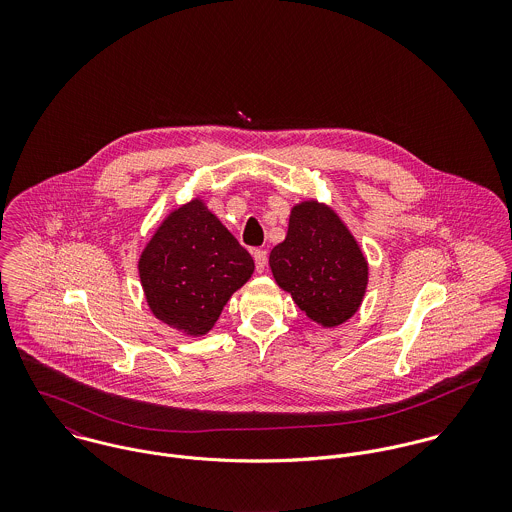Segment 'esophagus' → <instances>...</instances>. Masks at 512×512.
Here are the masks:
<instances>
[{
  "label": "esophagus",
  "instance_id": "1",
  "mask_svg": "<svg viewBox=\"0 0 512 512\" xmlns=\"http://www.w3.org/2000/svg\"><path fill=\"white\" fill-rule=\"evenodd\" d=\"M252 256H254V264H256V272H264L266 270V264H268V252L266 250H260V248H256L254 252H252Z\"/></svg>",
  "mask_w": 512,
  "mask_h": 512
}]
</instances>
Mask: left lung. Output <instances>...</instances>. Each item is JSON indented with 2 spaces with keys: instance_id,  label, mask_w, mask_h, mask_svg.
<instances>
[{
  "instance_id": "obj_1",
  "label": "left lung",
  "mask_w": 512,
  "mask_h": 512,
  "mask_svg": "<svg viewBox=\"0 0 512 512\" xmlns=\"http://www.w3.org/2000/svg\"><path fill=\"white\" fill-rule=\"evenodd\" d=\"M270 268L278 286L323 327L351 319L368 282L357 240L329 207L315 201L293 207L286 240L270 252Z\"/></svg>"
}]
</instances>
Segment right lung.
<instances>
[{
	"mask_svg": "<svg viewBox=\"0 0 512 512\" xmlns=\"http://www.w3.org/2000/svg\"><path fill=\"white\" fill-rule=\"evenodd\" d=\"M138 268L153 315L197 337L213 329L230 295L248 282L254 260L195 199L163 220Z\"/></svg>",
	"mask_w": 512,
	"mask_h": 512,
	"instance_id": "add662e5",
	"label": "right lung"
}]
</instances>
